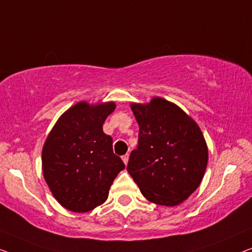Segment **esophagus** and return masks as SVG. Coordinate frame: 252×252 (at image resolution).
<instances>
[{
	"mask_svg": "<svg viewBox=\"0 0 252 252\" xmlns=\"http://www.w3.org/2000/svg\"><path fill=\"white\" fill-rule=\"evenodd\" d=\"M122 160H123V162H125V164L126 165V164H127V161H129V154L123 155V157H122Z\"/></svg>",
	"mask_w": 252,
	"mask_h": 252,
	"instance_id": "1",
	"label": "esophagus"
}]
</instances>
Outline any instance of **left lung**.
I'll return each mask as SVG.
<instances>
[{
	"label": "left lung",
	"mask_w": 252,
	"mask_h": 252,
	"mask_svg": "<svg viewBox=\"0 0 252 252\" xmlns=\"http://www.w3.org/2000/svg\"><path fill=\"white\" fill-rule=\"evenodd\" d=\"M139 126L138 146L126 170L148 201L173 207L189 197L203 179L208 146L194 120L173 102L154 97L131 104Z\"/></svg>",
	"instance_id": "1"
}]
</instances>
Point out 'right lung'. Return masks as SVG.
Here are the masks:
<instances>
[{
  "mask_svg": "<svg viewBox=\"0 0 252 252\" xmlns=\"http://www.w3.org/2000/svg\"><path fill=\"white\" fill-rule=\"evenodd\" d=\"M114 101L77 102L63 113L42 150V170L56 200L73 212H88L107 200L125 163L113 153V139L102 125Z\"/></svg>",
  "mask_w": 252,
  "mask_h": 252,
  "instance_id": "obj_1",
  "label": "right lung"
}]
</instances>
